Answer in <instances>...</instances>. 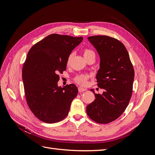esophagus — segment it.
<instances>
[{
	"label": "esophagus",
	"mask_w": 155,
	"mask_h": 155,
	"mask_svg": "<svg viewBox=\"0 0 155 155\" xmlns=\"http://www.w3.org/2000/svg\"><path fill=\"white\" fill-rule=\"evenodd\" d=\"M86 91H87V88H83V87H78V91L79 92H82Z\"/></svg>",
	"instance_id": "34e87169"
}]
</instances>
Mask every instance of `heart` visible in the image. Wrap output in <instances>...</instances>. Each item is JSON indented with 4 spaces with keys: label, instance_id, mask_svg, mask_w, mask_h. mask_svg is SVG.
I'll return each mask as SVG.
<instances>
[{
    "label": "heart",
    "instance_id": "obj_1",
    "mask_svg": "<svg viewBox=\"0 0 155 155\" xmlns=\"http://www.w3.org/2000/svg\"><path fill=\"white\" fill-rule=\"evenodd\" d=\"M83 56L84 58H85V59H87L88 58H90L91 57H96V54L94 51L92 50L89 49V48H85L83 51ZM72 54H70L69 56L68 57L67 59V64L69 65L70 63V61H71V59L72 58ZM89 75L87 74H79L77 75L76 76H75L74 78V81L77 83L79 85H85L88 79L89 78Z\"/></svg>",
    "mask_w": 155,
    "mask_h": 155
}]
</instances>
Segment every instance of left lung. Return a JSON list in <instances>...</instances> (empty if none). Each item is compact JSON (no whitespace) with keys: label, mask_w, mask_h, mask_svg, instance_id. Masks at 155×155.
Here are the masks:
<instances>
[{"label":"left lung","mask_w":155,"mask_h":155,"mask_svg":"<svg viewBox=\"0 0 155 155\" xmlns=\"http://www.w3.org/2000/svg\"><path fill=\"white\" fill-rule=\"evenodd\" d=\"M100 57L97 86L104 90L87 107V113L98 124L112 122L123 114L132 96L134 70L124 45L107 35L88 37ZM93 91V90H91ZM94 92V91H93Z\"/></svg>","instance_id":"8db88e82"}]
</instances>
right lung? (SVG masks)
I'll list each match as a JSON object with an SVG mask.
<instances>
[{
    "mask_svg": "<svg viewBox=\"0 0 155 155\" xmlns=\"http://www.w3.org/2000/svg\"><path fill=\"white\" fill-rule=\"evenodd\" d=\"M82 40V37L50 34L27 54L22 70L26 100L33 114L43 122L57 123L68 114L78 90L74 84L59 87V74L66 70L68 57Z\"/></svg>",
    "mask_w": 155,
    "mask_h": 155,
    "instance_id": "right-lung-1",
    "label": "right lung"
}]
</instances>
